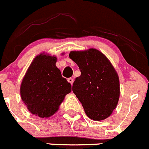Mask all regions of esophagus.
<instances>
[{"label":"esophagus","instance_id":"1","mask_svg":"<svg viewBox=\"0 0 149 149\" xmlns=\"http://www.w3.org/2000/svg\"><path fill=\"white\" fill-rule=\"evenodd\" d=\"M67 80H68V82H70V83H71L72 85L73 82H74V79H73V78H72V77L68 78V79H67Z\"/></svg>","mask_w":149,"mask_h":149}]
</instances>
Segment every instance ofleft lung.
<instances>
[{
	"label": "left lung",
	"instance_id": "left-lung-1",
	"mask_svg": "<svg viewBox=\"0 0 149 149\" xmlns=\"http://www.w3.org/2000/svg\"><path fill=\"white\" fill-rule=\"evenodd\" d=\"M69 56L81 72L73 83L72 91L85 114L96 121L109 117L120 98L119 77L110 61L94 48L72 51Z\"/></svg>",
	"mask_w": 149,
	"mask_h": 149
}]
</instances>
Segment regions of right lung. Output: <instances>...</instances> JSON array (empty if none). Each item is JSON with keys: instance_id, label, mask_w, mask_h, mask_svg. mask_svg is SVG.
<instances>
[{"instance_id": "1", "label": "right lung", "mask_w": 149, "mask_h": 149, "mask_svg": "<svg viewBox=\"0 0 149 149\" xmlns=\"http://www.w3.org/2000/svg\"><path fill=\"white\" fill-rule=\"evenodd\" d=\"M56 58L40 54L29 66L20 88L22 101L32 114L42 118L58 109L72 85L56 66Z\"/></svg>"}]
</instances>
